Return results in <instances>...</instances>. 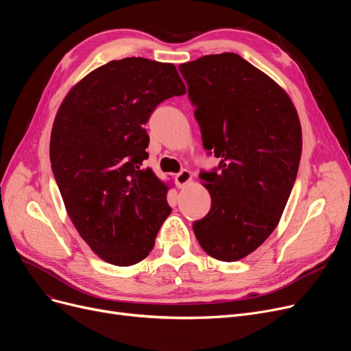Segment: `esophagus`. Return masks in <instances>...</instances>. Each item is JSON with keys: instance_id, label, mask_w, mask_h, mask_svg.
<instances>
[{"instance_id": "1", "label": "esophagus", "mask_w": 351, "mask_h": 351, "mask_svg": "<svg viewBox=\"0 0 351 351\" xmlns=\"http://www.w3.org/2000/svg\"><path fill=\"white\" fill-rule=\"evenodd\" d=\"M191 179H192V175H191V172L186 171V169H182L179 173L175 175V182H176V185H178L179 188L185 186Z\"/></svg>"}]
</instances>
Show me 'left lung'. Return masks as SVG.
Returning a JSON list of instances; mask_svg holds the SVG:
<instances>
[{"label": "left lung", "instance_id": "left-lung-1", "mask_svg": "<svg viewBox=\"0 0 351 351\" xmlns=\"http://www.w3.org/2000/svg\"><path fill=\"white\" fill-rule=\"evenodd\" d=\"M208 155L199 178L208 215L192 223L202 250L234 263L255 251L280 222L301 159V125L285 91L235 53L180 64Z\"/></svg>", "mask_w": 351, "mask_h": 351}]
</instances>
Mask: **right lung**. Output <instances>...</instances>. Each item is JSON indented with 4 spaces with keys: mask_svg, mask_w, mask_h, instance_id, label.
<instances>
[{
    "mask_svg": "<svg viewBox=\"0 0 351 351\" xmlns=\"http://www.w3.org/2000/svg\"><path fill=\"white\" fill-rule=\"evenodd\" d=\"M186 93L173 64L113 60L75 84L50 141L54 179L75 230L101 260L141 263L172 208L152 169L145 125L158 104Z\"/></svg>",
    "mask_w": 351,
    "mask_h": 351,
    "instance_id": "right-lung-1",
    "label": "right lung"
}]
</instances>
